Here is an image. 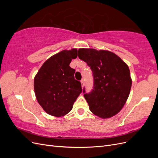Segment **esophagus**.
Returning <instances> with one entry per match:
<instances>
[{
    "label": "esophagus",
    "instance_id": "esophagus-1",
    "mask_svg": "<svg viewBox=\"0 0 158 158\" xmlns=\"http://www.w3.org/2000/svg\"><path fill=\"white\" fill-rule=\"evenodd\" d=\"M80 82H81V84H82V87L83 88L84 85V80L83 79H82V80H81Z\"/></svg>",
    "mask_w": 158,
    "mask_h": 158
}]
</instances>
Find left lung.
I'll list each match as a JSON object with an SVG mask.
<instances>
[{"label":"left lung","mask_w":158,"mask_h":158,"mask_svg":"<svg viewBox=\"0 0 158 158\" xmlns=\"http://www.w3.org/2000/svg\"><path fill=\"white\" fill-rule=\"evenodd\" d=\"M78 54L93 73L92 91L85 94L83 89L89 110L102 118L114 116L123 109L130 94L132 79L128 65L107 50L82 48Z\"/></svg>","instance_id":"obj_1"}]
</instances>
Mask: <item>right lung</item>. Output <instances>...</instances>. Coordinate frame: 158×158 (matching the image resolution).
<instances>
[{"label":"right lung","instance_id":"right-lung-1","mask_svg":"<svg viewBox=\"0 0 158 158\" xmlns=\"http://www.w3.org/2000/svg\"><path fill=\"white\" fill-rule=\"evenodd\" d=\"M77 56V49L62 51L47 59L35 76L37 102L52 116L59 117L69 113L82 92L80 82L74 79L75 70L69 66Z\"/></svg>","mask_w":158,"mask_h":158}]
</instances>
